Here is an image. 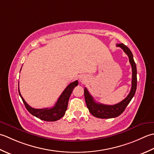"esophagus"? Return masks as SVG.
<instances>
[{
    "instance_id": "34e87169",
    "label": "esophagus",
    "mask_w": 154,
    "mask_h": 154,
    "mask_svg": "<svg viewBox=\"0 0 154 154\" xmlns=\"http://www.w3.org/2000/svg\"><path fill=\"white\" fill-rule=\"evenodd\" d=\"M87 77L85 76H80V78H79V80L80 82L83 83V82H85L87 80Z\"/></svg>"
}]
</instances>
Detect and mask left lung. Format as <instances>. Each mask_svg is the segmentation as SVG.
Returning <instances> with one entry per match:
<instances>
[{
    "label": "left lung",
    "instance_id": "left-lung-1",
    "mask_svg": "<svg viewBox=\"0 0 154 154\" xmlns=\"http://www.w3.org/2000/svg\"><path fill=\"white\" fill-rule=\"evenodd\" d=\"M116 46L120 47L129 58V61L132 70V80H131V88L129 94L122 102L115 105H105L100 103H97L90 95L86 88H84V98L87 106L91 114L98 118L107 119L116 118L120 116L125 110V108L135 95L137 88V69L133 58V54L128 47L124 44H117Z\"/></svg>",
    "mask_w": 154,
    "mask_h": 154
}]
</instances>
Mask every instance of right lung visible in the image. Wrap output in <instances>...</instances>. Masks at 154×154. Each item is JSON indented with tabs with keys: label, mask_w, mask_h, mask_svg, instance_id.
Segmentation results:
<instances>
[{
	"label": "right lung",
	"mask_w": 154,
	"mask_h": 154,
	"mask_svg": "<svg viewBox=\"0 0 154 154\" xmlns=\"http://www.w3.org/2000/svg\"><path fill=\"white\" fill-rule=\"evenodd\" d=\"M78 80L74 81L73 82L69 84L63 91V92L62 93L60 96L59 97L58 101L55 103L54 107H52L51 108H33L25 102V100L23 98V96H21L19 90V86H18V93H19V95L21 97L22 100H23V102L24 103L25 107H26L27 110L29 111L31 114L42 120H45L47 122H54L60 120L61 118L64 116L65 112L66 111L68 108L69 98H70L74 88L78 86ZM18 85H19V82H18Z\"/></svg>",
	"instance_id": "add662e5"
}]
</instances>
